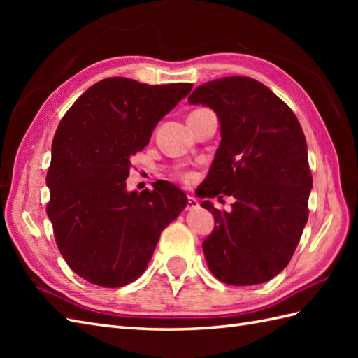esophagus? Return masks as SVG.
<instances>
[{
    "label": "esophagus",
    "instance_id": "esophagus-1",
    "mask_svg": "<svg viewBox=\"0 0 358 358\" xmlns=\"http://www.w3.org/2000/svg\"><path fill=\"white\" fill-rule=\"evenodd\" d=\"M200 206V203H199V200L195 199V196H191V195H187V209H196Z\"/></svg>",
    "mask_w": 358,
    "mask_h": 358
}]
</instances>
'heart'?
<instances>
[{
	"label": "heart",
	"instance_id": "b5f03b06",
	"mask_svg": "<svg viewBox=\"0 0 358 358\" xmlns=\"http://www.w3.org/2000/svg\"><path fill=\"white\" fill-rule=\"evenodd\" d=\"M180 178L183 180V181H186V183H191V181L194 180V173H191V172H181L180 173Z\"/></svg>",
	"mask_w": 358,
	"mask_h": 358
}]
</instances>
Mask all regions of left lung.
Wrapping results in <instances>:
<instances>
[{
  "label": "left lung",
  "mask_w": 358,
  "mask_h": 358,
  "mask_svg": "<svg viewBox=\"0 0 358 358\" xmlns=\"http://www.w3.org/2000/svg\"><path fill=\"white\" fill-rule=\"evenodd\" d=\"M189 103L214 110L222 134L203 199H235L231 212L201 203L217 223L203 241L209 269L232 286L269 281L291 262L309 215L303 129L286 103L249 77L204 83Z\"/></svg>",
  "instance_id": "1"
}]
</instances>
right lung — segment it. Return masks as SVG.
<instances>
[{"mask_svg": "<svg viewBox=\"0 0 358 358\" xmlns=\"http://www.w3.org/2000/svg\"><path fill=\"white\" fill-rule=\"evenodd\" d=\"M191 89V83L149 86L110 77L89 87L59 123L45 177L48 217L66 263L89 283L135 281L159 234L186 208V194L169 181L138 194L127 192L126 180L132 155Z\"/></svg>", "mask_w": 358, "mask_h": 358, "instance_id": "right-lung-1", "label": "right lung"}]
</instances>
